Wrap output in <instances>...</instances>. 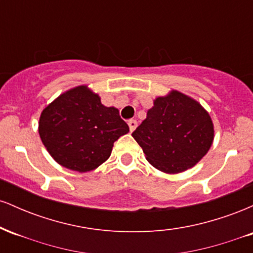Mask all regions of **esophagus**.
I'll use <instances>...</instances> for the list:
<instances>
[{"label":"esophagus","mask_w":253,"mask_h":253,"mask_svg":"<svg viewBox=\"0 0 253 253\" xmlns=\"http://www.w3.org/2000/svg\"><path fill=\"white\" fill-rule=\"evenodd\" d=\"M128 126H129L130 132H133V130L136 128V126H138V123H136L135 120H129L128 121Z\"/></svg>","instance_id":"34e87169"}]
</instances>
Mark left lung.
<instances>
[{"mask_svg":"<svg viewBox=\"0 0 253 253\" xmlns=\"http://www.w3.org/2000/svg\"><path fill=\"white\" fill-rule=\"evenodd\" d=\"M132 136L156 169L178 173L206 156L213 143L214 126L197 101L172 90L167 96L156 98Z\"/></svg>","mask_w":253,"mask_h":253,"instance_id":"left-lung-1","label":"left lung"}]
</instances>
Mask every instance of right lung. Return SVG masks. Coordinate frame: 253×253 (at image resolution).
Here are the masks:
<instances>
[{
    "label": "right lung",
    "mask_w": 253,
    "mask_h": 253,
    "mask_svg": "<svg viewBox=\"0 0 253 253\" xmlns=\"http://www.w3.org/2000/svg\"><path fill=\"white\" fill-rule=\"evenodd\" d=\"M114 107H106L86 85L68 90L42 110L39 134L62 167L86 172L109 158L113 145L128 133Z\"/></svg>",
    "instance_id": "add662e5"
}]
</instances>
